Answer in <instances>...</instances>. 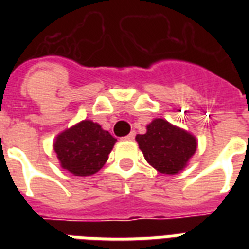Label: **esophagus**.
Here are the masks:
<instances>
[{
	"instance_id": "obj_1",
	"label": "esophagus",
	"mask_w": 249,
	"mask_h": 249,
	"mask_svg": "<svg viewBox=\"0 0 249 249\" xmlns=\"http://www.w3.org/2000/svg\"><path fill=\"white\" fill-rule=\"evenodd\" d=\"M134 137H136V132H132V133H129L128 136H125L124 140L125 141H133L134 140Z\"/></svg>"
}]
</instances>
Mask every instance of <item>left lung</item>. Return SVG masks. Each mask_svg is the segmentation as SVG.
I'll list each match as a JSON object with an SVG mask.
<instances>
[{"label": "left lung", "mask_w": 249, "mask_h": 249, "mask_svg": "<svg viewBox=\"0 0 249 249\" xmlns=\"http://www.w3.org/2000/svg\"><path fill=\"white\" fill-rule=\"evenodd\" d=\"M136 140L147 163L164 174L183 169L196 150L195 137L163 119H155Z\"/></svg>", "instance_id": "left-lung-1"}]
</instances>
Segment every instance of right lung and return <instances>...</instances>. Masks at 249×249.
Instances as JSON below:
<instances>
[{
	"label": "right lung",
	"mask_w": 249,
	"mask_h": 249,
	"mask_svg": "<svg viewBox=\"0 0 249 249\" xmlns=\"http://www.w3.org/2000/svg\"><path fill=\"white\" fill-rule=\"evenodd\" d=\"M116 138L101 125L84 120L56 137L54 150L64 169L75 176L97 173L108 159Z\"/></svg>",
	"instance_id": "add662e5"
}]
</instances>
